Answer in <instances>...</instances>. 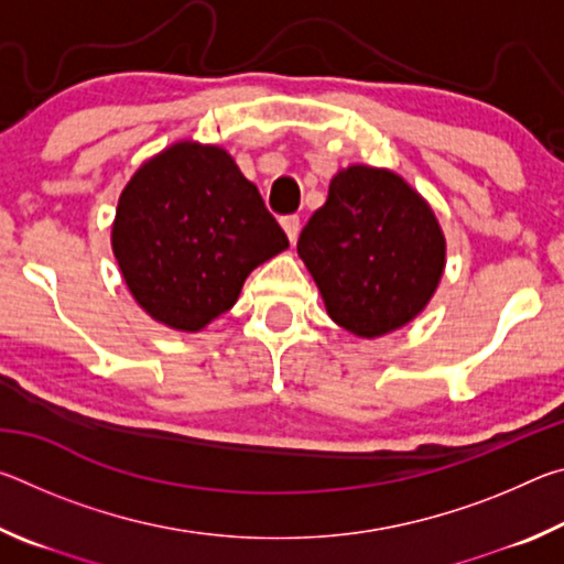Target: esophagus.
I'll list each match as a JSON object with an SVG mask.
<instances>
[{
	"label": "esophagus",
	"instance_id": "34e87169",
	"mask_svg": "<svg viewBox=\"0 0 564 564\" xmlns=\"http://www.w3.org/2000/svg\"><path fill=\"white\" fill-rule=\"evenodd\" d=\"M281 226H283L285 236H289V241L295 243V238H299V234H301V218L299 216H283Z\"/></svg>",
	"mask_w": 564,
	"mask_h": 564
}]
</instances>
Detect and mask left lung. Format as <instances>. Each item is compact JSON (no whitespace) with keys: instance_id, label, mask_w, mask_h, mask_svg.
Listing matches in <instances>:
<instances>
[{"instance_id":"obj_1","label":"left lung","mask_w":564,"mask_h":564,"mask_svg":"<svg viewBox=\"0 0 564 564\" xmlns=\"http://www.w3.org/2000/svg\"><path fill=\"white\" fill-rule=\"evenodd\" d=\"M328 316L360 338H380L425 311L445 271L435 212L390 169L352 164L299 238Z\"/></svg>"}]
</instances>
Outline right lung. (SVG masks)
I'll list each match as a JSON object with an SVG mask.
<instances>
[{"label": "right lung", "mask_w": 564, "mask_h": 564, "mask_svg": "<svg viewBox=\"0 0 564 564\" xmlns=\"http://www.w3.org/2000/svg\"><path fill=\"white\" fill-rule=\"evenodd\" d=\"M111 248L151 318L198 333L234 308L248 273L285 251L289 238L226 149L188 139L133 171Z\"/></svg>", "instance_id": "obj_1"}]
</instances>
